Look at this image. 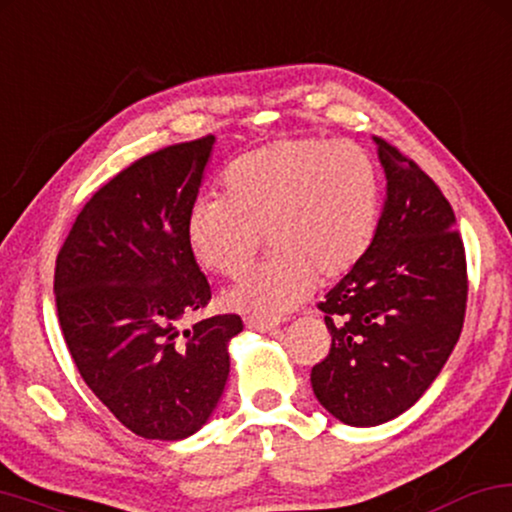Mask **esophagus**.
<instances>
[{"instance_id": "esophagus-1", "label": "esophagus", "mask_w": 512, "mask_h": 512, "mask_svg": "<svg viewBox=\"0 0 512 512\" xmlns=\"http://www.w3.org/2000/svg\"><path fill=\"white\" fill-rule=\"evenodd\" d=\"M247 329L254 331H272L282 324V317H261V315H251L247 317Z\"/></svg>"}]
</instances>
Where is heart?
Returning a JSON list of instances; mask_svg holds the SVG:
<instances>
[{
	"label": "heart",
	"mask_w": 512,
	"mask_h": 512,
	"mask_svg": "<svg viewBox=\"0 0 512 512\" xmlns=\"http://www.w3.org/2000/svg\"><path fill=\"white\" fill-rule=\"evenodd\" d=\"M225 195H199L188 211V242L204 268L240 280L263 237L261 270L225 291L232 310L272 315L322 282L348 275L367 256L381 218V174L357 143L294 136L237 157Z\"/></svg>",
	"instance_id": "1"
}]
</instances>
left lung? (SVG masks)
<instances>
[{
    "instance_id": "left-lung-1",
    "label": "left lung",
    "mask_w": 512,
    "mask_h": 512,
    "mask_svg": "<svg viewBox=\"0 0 512 512\" xmlns=\"http://www.w3.org/2000/svg\"><path fill=\"white\" fill-rule=\"evenodd\" d=\"M388 192L367 256L317 305L331 334L310 381L348 426L386 423L414 407L459 341L466 249L433 178L374 136Z\"/></svg>"
}]
</instances>
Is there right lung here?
Returning <instances> with one entry per match:
<instances>
[{"label":"right lung","mask_w":512,"mask_h":512,"mask_svg":"<svg viewBox=\"0 0 512 512\" xmlns=\"http://www.w3.org/2000/svg\"><path fill=\"white\" fill-rule=\"evenodd\" d=\"M214 136L136 159L72 223L56 258L58 322L84 383L145 440H183L209 421L230 371L240 315H214L188 242V211Z\"/></svg>","instance_id":"right-lung-1"}]
</instances>
